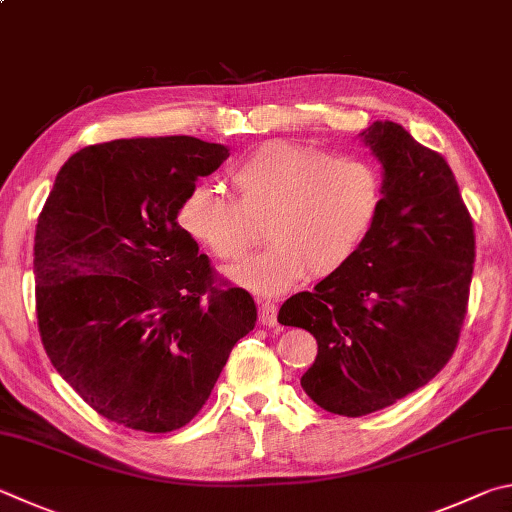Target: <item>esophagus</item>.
<instances>
[{
    "label": "esophagus",
    "instance_id": "34e87169",
    "mask_svg": "<svg viewBox=\"0 0 512 512\" xmlns=\"http://www.w3.org/2000/svg\"><path fill=\"white\" fill-rule=\"evenodd\" d=\"M258 321L261 326H276V306L270 301H265L258 306Z\"/></svg>",
    "mask_w": 512,
    "mask_h": 512
}]
</instances>
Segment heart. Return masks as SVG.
Returning a JSON list of instances; mask_svg holds the SVG:
<instances>
[{"mask_svg": "<svg viewBox=\"0 0 512 512\" xmlns=\"http://www.w3.org/2000/svg\"><path fill=\"white\" fill-rule=\"evenodd\" d=\"M238 200L197 184L179 204L177 224L222 261L254 245L251 222L267 220L261 254L231 267L229 279L258 294H283L308 276L328 279L351 265L378 224L384 186L364 159H337L321 148L270 141L231 173Z\"/></svg>", "mask_w": 512, "mask_h": 512, "instance_id": "heart-1", "label": "heart"}]
</instances>
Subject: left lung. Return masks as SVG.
I'll return each mask as SVG.
<instances>
[{"instance_id": "1", "label": "left lung", "mask_w": 512, "mask_h": 512, "mask_svg": "<svg viewBox=\"0 0 512 512\" xmlns=\"http://www.w3.org/2000/svg\"><path fill=\"white\" fill-rule=\"evenodd\" d=\"M360 139L382 166L378 224L344 272L279 310V324L317 339L303 391L348 418L393 405L443 369L474 267L472 218L447 161L393 121H375Z\"/></svg>"}]
</instances>
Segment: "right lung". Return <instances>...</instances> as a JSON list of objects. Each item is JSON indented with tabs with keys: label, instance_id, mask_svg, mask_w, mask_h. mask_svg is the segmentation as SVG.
Returning <instances> with one entry per match:
<instances>
[{
	"label": "right lung",
	"instance_id": "1",
	"mask_svg": "<svg viewBox=\"0 0 512 512\" xmlns=\"http://www.w3.org/2000/svg\"><path fill=\"white\" fill-rule=\"evenodd\" d=\"M229 157L195 137L89 146L60 168L35 227V310L62 380L116 425L191 423L256 326L249 292L213 281L177 224L197 177Z\"/></svg>",
	"mask_w": 512,
	"mask_h": 512
}]
</instances>
